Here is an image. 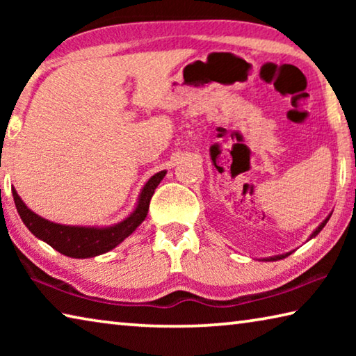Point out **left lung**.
I'll use <instances>...</instances> for the list:
<instances>
[{
  "mask_svg": "<svg viewBox=\"0 0 356 356\" xmlns=\"http://www.w3.org/2000/svg\"><path fill=\"white\" fill-rule=\"evenodd\" d=\"M330 216H331V215H328V216H327V218H325V220H323V221L321 222V225H318V226L316 227V231L311 234V237H309L308 240H311V238H314V237L317 236V234L322 231V229H323V226H325V225H327V222H328V220H330ZM289 254H292V251H289V252H286V254H278V256H272V257H265V259H262V261H280V259H284V257H287Z\"/></svg>",
  "mask_w": 356,
  "mask_h": 356,
  "instance_id": "obj_1",
  "label": "left lung"
}]
</instances>
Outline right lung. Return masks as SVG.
Returning <instances> with one entry per match:
<instances>
[{
	"label": "right lung",
	"instance_id": "obj_1",
	"mask_svg": "<svg viewBox=\"0 0 356 356\" xmlns=\"http://www.w3.org/2000/svg\"><path fill=\"white\" fill-rule=\"evenodd\" d=\"M166 176V171H160L150 177L146 185L143 186L138 197L136 207L127 218L113 226L95 227V226H67L59 222L48 221L34 213L26 204L22 201L15 188H12V196L22 221L31 231L35 237L44 240L51 248L61 252L64 256L74 259H88L104 254V252L116 248L122 243L135 229L146 220L150 200L159 184Z\"/></svg>",
	"mask_w": 356,
	"mask_h": 356
}]
</instances>
